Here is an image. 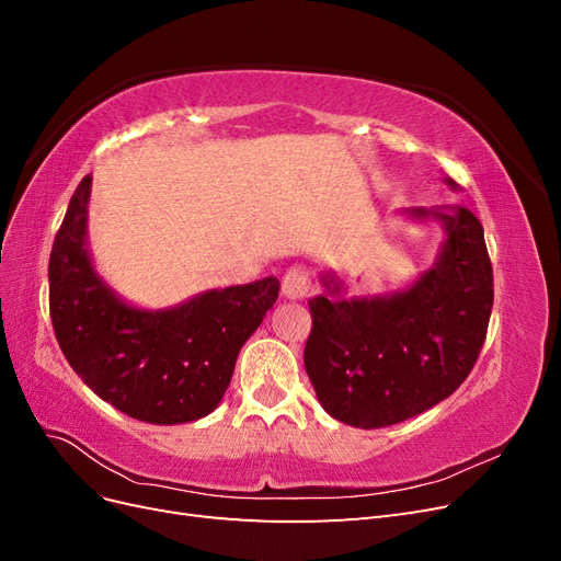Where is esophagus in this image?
<instances>
[{
	"label": "esophagus",
	"mask_w": 561,
	"mask_h": 561,
	"mask_svg": "<svg viewBox=\"0 0 561 561\" xmlns=\"http://www.w3.org/2000/svg\"><path fill=\"white\" fill-rule=\"evenodd\" d=\"M280 293L285 299H293V301H299V299H307L309 293H311V280H309V274L304 268H290L283 278V285H280Z\"/></svg>",
	"instance_id": "obj_1"
}]
</instances>
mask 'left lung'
Here are the masks:
<instances>
[{"label": "left lung", "instance_id": "left-lung-1", "mask_svg": "<svg viewBox=\"0 0 561 561\" xmlns=\"http://www.w3.org/2000/svg\"><path fill=\"white\" fill-rule=\"evenodd\" d=\"M445 184L458 190L451 178ZM402 215L445 229L428 271L404 290L375 297H346L342 278L325 271V293L309 299L304 367L322 410L353 428L393 426L449 398L478 360L494 304L478 217L463 206Z\"/></svg>", "mask_w": 561, "mask_h": 561}]
</instances>
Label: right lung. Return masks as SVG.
Here are the masks:
<instances>
[{
	"instance_id": "right-lung-1",
	"label": "right lung",
	"mask_w": 561,
	"mask_h": 561,
	"mask_svg": "<svg viewBox=\"0 0 561 561\" xmlns=\"http://www.w3.org/2000/svg\"><path fill=\"white\" fill-rule=\"evenodd\" d=\"M91 182H79L48 260L50 320L65 358L95 396L133 419L175 426L208 416L280 283L268 276L198 293L178 307H135L93 264Z\"/></svg>"
}]
</instances>
